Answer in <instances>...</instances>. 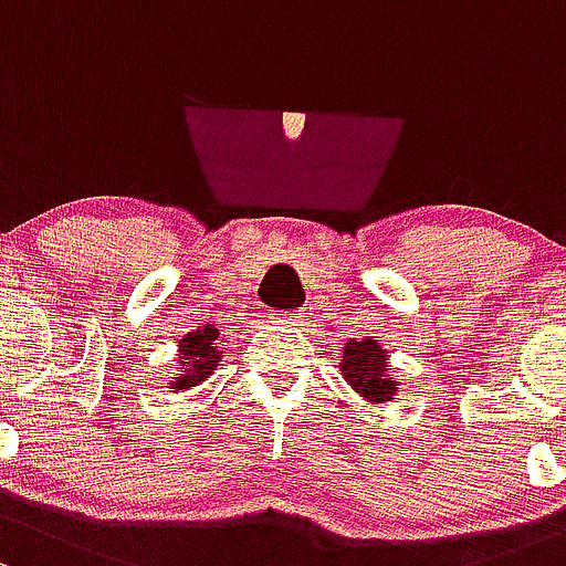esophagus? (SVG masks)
Here are the masks:
<instances>
[{
	"instance_id": "1",
	"label": "esophagus",
	"mask_w": 566,
	"mask_h": 566,
	"mask_svg": "<svg viewBox=\"0 0 566 566\" xmlns=\"http://www.w3.org/2000/svg\"><path fill=\"white\" fill-rule=\"evenodd\" d=\"M301 317H303V314H298V312H282V314H273L271 319L276 325H298Z\"/></svg>"
}]
</instances>
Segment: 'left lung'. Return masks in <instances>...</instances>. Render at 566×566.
I'll list each match as a JSON object with an SVG mask.
<instances>
[{
    "mask_svg": "<svg viewBox=\"0 0 566 566\" xmlns=\"http://www.w3.org/2000/svg\"><path fill=\"white\" fill-rule=\"evenodd\" d=\"M385 360H388V355L371 338H363V342L349 338V344L344 347L342 374L363 398H368V401H385L396 390V382H392V377H388Z\"/></svg>",
    "mask_w": 566,
    "mask_h": 566,
    "instance_id": "left-lung-1",
    "label": "left lung"
}]
</instances>
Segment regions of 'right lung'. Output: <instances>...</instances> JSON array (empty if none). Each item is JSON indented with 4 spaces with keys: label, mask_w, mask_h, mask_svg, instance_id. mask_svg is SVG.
<instances>
[{
    "label": "right lung",
    "mask_w": 566,
    "mask_h": 566,
    "mask_svg": "<svg viewBox=\"0 0 566 566\" xmlns=\"http://www.w3.org/2000/svg\"><path fill=\"white\" fill-rule=\"evenodd\" d=\"M217 336H219V333L213 328H203L198 333H189V336L184 338V342H181V366H184V371L176 374V388L178 390L195 388V385L203 382L206 377H211L219 358H222V353L213 347V344H217Z\"/></svg>",
    "instance_id": "add662e5"
}]
</instances>
